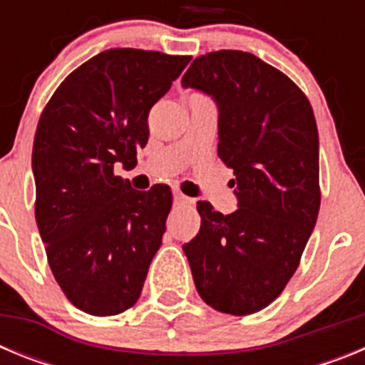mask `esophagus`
I'll return each instance as SVG.
<instances>
[{
	"label": "esophagus",
	"mask_w": 365,
	"mask_h": 365,
	"mask_svg": "<svg viewBox=\"0 0 365 365\" xmlns=\"http://www.w3.org/2000/svg\"><path fill=\"white\" fill-rule=\"evenodd\" d=\"M173 202H175V205H188V206L195 205V201H193L192 197H186L185 193H180L179 190L173 192Z\"/></svg>",
	"instance_id": "34e87169"
}]
</instances>
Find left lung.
<instances>
[{"instance_id":"left-lung-1","label":"left lung","mask_w":365,"mask_h":365,"mask_svg":"<svg viewBox=\"0 0 365 365\" xmlns=\"http://www.w3.org/2000/svg\"><path fill=\"white\" fill-rule=\"evenodd\" d=\"M182 87L217 106V155L234 170L237 210L197 202L199 234L182 247L202 302L252 314L282 294L320 210L314 113L289 76L243 51L195 58Z\"/></svg>"}]
</instances>
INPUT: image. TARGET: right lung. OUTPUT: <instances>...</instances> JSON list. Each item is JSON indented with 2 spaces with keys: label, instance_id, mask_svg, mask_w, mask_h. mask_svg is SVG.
<instances>
[{
  "label": "right lung",
  "instance_id": "obj_1",
  "mask_svg": "<svg viewBox=\"0 0 365 365\" xmlns=\"http://www.w3.org/2000/svg\"><path fill=\"white\" fill-rule=\"evenodd\" d=\"M190 60L104 51L74 69L41 113L32 148L38 230L54 279L87 314L135 305L163 243L170 188L138 192L115 168H135L150 109Z\"/></svg>",
  "mask_w": 365,
  "mask_h": 365
}]
</instances>
